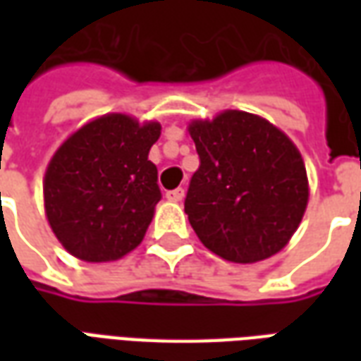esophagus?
Here are the masks:
<instances>
[{
	"mask_svg": "<svg viewBox=\"0 0 361 361\" xmlns=\"http://www.w3.org/2000/svg\"><path fill=\"white\" fill-rule=\"evenodd\" d=\"M183 195H185V189L178 188V189H172V191H168V193H166V199H168V201H176V203H178V201H181V199H183Z\"/></svg>",
	"mask_w": 361,
	"mask_h": 361,
	"instance_id": "1",
	"label": "esophagus"
}]
</instances>
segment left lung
I'll list each match as a JSON object with an SVG mask.
<instances>
[{
  "label": "left lung",
  "mask_w": 361,
  "mask_h": 361,
  "mask_svg": "<svg viewBox=\"0 0 361 361\" xmlns=\"http://www.w3.org/2000/svg\"><path fill=\"white\" fill-rule=\"evenodd\" d=\"M189 133L199 168L185 214L204 247L232 263H257L282 250L310 197L294 142L267 119L235 110L193 121Z\"/></svg>",
  "instance_id": "8db88e82"
}]
</instances>
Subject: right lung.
Here are the masks:
<instances>
[{
    "instance_id": "right-lung-1",
    "label": "right lung",
    "mask_w": 361,
    "mask_h": 361,
    "mask_svg": "<svg viewBox=\"0 0 361 361\" xmlns=\"http://www.w3.org/2000/svg\"><path fill=\"white\" fill-rule=\"evenodd\" d=\"M160 123L139 126L121 114L81 127L51 158L44 204L54 234L71 255L116 261L145 238L162 199L150 147Z\"/></svg>"
}]
</instances>
